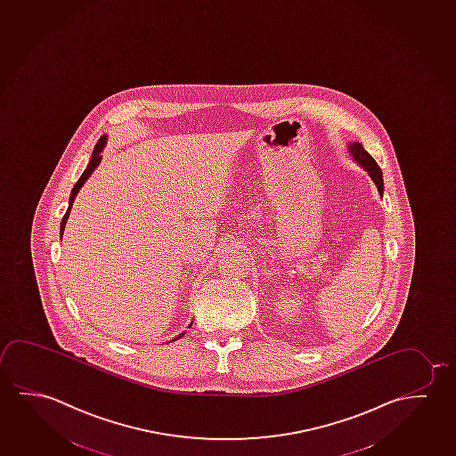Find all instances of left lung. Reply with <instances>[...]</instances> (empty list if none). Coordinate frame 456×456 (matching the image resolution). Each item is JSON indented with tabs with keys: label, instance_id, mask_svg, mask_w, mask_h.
<instances>
[{
	"label": "left lung",
	"instance_id": "1",
	"mask_svg": "<svg viewBox=\"0 0 456 456\" xmlns=\"http://www.w3.org/2000/svg\"><path fill=\"white\" fill-rule=\"evenodd\" d=\"M348 147H350L351 157L356 159L357 165L362 166L363 169L369 172L370 177L373 178V182H375V185H377L378 191H379V194H383V171L379 169V166H378L375 159H373V157L363 149V145L359 144V142H351Z\"/></svg>",
	"mask_w": 456,
	"mask_h": 456
}]
</instances>
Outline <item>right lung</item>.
Listing matches in <instances>:
<instances>
[{"mask_svg":"<svg viewBox=\"0 0 456 456\" xmlns=\"http://www.w3.org/2000/svg\"><path fill=\"white\" fill-rule=\"evenodd\" d=\"M105 144L106 136H102V138L99 139V142H97V144H95V147H94L93 157H91V161H89V165H87V167L86 169H85V172L81 174V177H79L78 182H77V183H75V186H73L72 192H70V199H69V208H67L66 215L62 216V221H61V238H62V233H64V227H66L67 218H69V215H70V210H72L73 200H75V198H77V194H78L79 188L85 185V182H86L87 178H89V175L93 174L94 169H95V167H97V166L100 165V161H102V157H100V153H102V151H103V147H105ZM190 326H191V324H190ZM183 334H185V332H182L180 336L175 337V338H172V340H177V338H180V337L183 336Z\"/></svg>","mask_w":456,"mask_h":456,"instance_id":"right-lung-1","label":"right lung"}]
</instances>
